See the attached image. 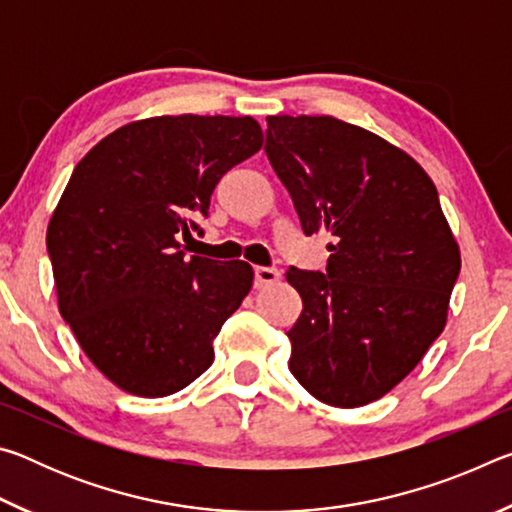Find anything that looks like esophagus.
I'll use <instances>...</instances> for the list:
<instances>
[{
  "instance_id": "obj_1",
  "label": "esophagus",
  "mask_w": 512,
  "mask_h": 512,
  "mask_svg": "<svg viewBox=\"0 0 512 512\" xmlns=\"http://www.w3.org/2000/svg\"><path fill=\"white\" fill-rule=\"evenodd\" d=\"M280 280V271H275V268H264V266H257L255 268V287L257 289H266L271 287Z\"/></svg>"
}]
</instances>
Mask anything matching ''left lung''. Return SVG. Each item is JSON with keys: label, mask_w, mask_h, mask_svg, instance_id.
<instances>
[{"label": "left lung", "mask_w": 512, "mask_h": 512, "mask_svg": "<svg viewBox=\"0 0 512 512\" xmlns=\"http://www.w3.org/2000/svg\"><path fill=\"white\" fill-rule=\"evenodd\" d=\"M266 155L305 235L334 241L327 273L289 268L302 311L289 370L354 409L391 393L447 323L461 248L431 183L400 146L334 117H266Z\"/></svg>", "instance_id": "left-lung-1"}]
</instances>
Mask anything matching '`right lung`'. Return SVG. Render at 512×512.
<instances>
[{"instance_id":"add662e5","label":"right lung","mask_w":512,"mask_h":512,"mask_svg":"<svg viewBox=\"0 0 512 512\" xmlns=\"http://www.w3.org/2000/svg\"><path fill=\"white\" fill-rule=\"evenodd\" d=\"M264 144L253 117L162 115L117 128L76 164L47 225L58 311L103 377L164 397L212 366L253 266L185 259L225 171Z\"/></svg>"}]
</instances>
